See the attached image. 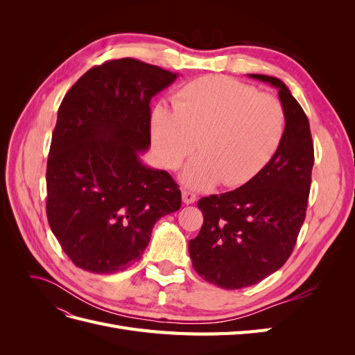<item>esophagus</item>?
<instances>
[{
  "mask_svg": "<svg viewBox=\"0 0 355 355\" xmlns=\"http://www.w3.org/2000/svg\"><path fill=\"white\" fill-rule=\"evenodd\" d=\"M182 201H184L185 204H192L197 201V194H194V192L189 191V189H182Z\"/></svg>",
  "mask_w": 355,
  "mask_h": 355,
  "instance_id": "obj_1",
  "label": "esophagus"
}]
</instances>
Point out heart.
<instances>
[{
  "label": "heart",
  "mask_w": 355,
  "mask_h": 355,
  "mask_svg": "<svg viewBox=\"0 0 355 355\" xmlns=\"http://www.w3.org/2000/svg\"><path fill=\"white\" fill-rule=\"evenodd\" d=\"M151 137L158 159L176 170L197 149L182 180L191 188L244 184L270 163L280 146L283 105L249 84L228 77H202L175 96V110L158 103L151 112Z\"/></svg>",
  "instance_id": "b5f03b06"
}]
</instances>
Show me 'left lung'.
Masks as SVG:
<instances>
[{"label":"left lung","instance_id":"1","mask_svg":"<svg viewBox=\"0 0 355 355\" xmlns=\"http://www.w3.org/2000/svg\"><path fill=\"white\" fill-rule=\"evenodd\" d=\"M249 77L278 90L286 115L283 141L243 187L198 201L204 222L189 240L197 274L228 290L259 283L286 263L305 220L314 166L308 116L287 85L262 73Z\"/></svg>","mask_w":355,"mask_h":355}]
</instances>
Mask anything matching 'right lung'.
Listing matches in <instances>:
<instances>
[{
    "mask_svg": "<svg viewBox=\"0 0 355 355\" xmlns=\"http://www.w3.org/2000/svg\"><path fill=\"white\" fill-rule=\"evenodd\" d=\"M178 73L132 58L108 60L63 98L47 161V219L84 271L115 274L142 257L155 222L180 209L167 171L145 166L157 93Z\"/></svg>",
    "mask_w": 355,
    "mask_h": 355,
    "instance_id": "obj_1",
    "label": "right lung"
}]
</instances>
